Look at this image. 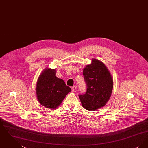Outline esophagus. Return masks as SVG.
<instances>
[{
    "instance_id": "obj_1",
    "label": "esophagus",
    "mask_w": 148,
    "mask_h": 148,
    "mask_svg": "<svg viewBox=\"0 0 148 148\" xmlns=\"http://www.w3.org/2000/svg\"><path fill=\"white\" fill-rule=\"evenodd\" d=\"M76 89H77V86L76 85L75 86H73L71 87L72 91H75Z\"/></svg>"
}]
</instances>
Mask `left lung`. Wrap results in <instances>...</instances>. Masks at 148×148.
<instances>
[{
    "label": "left lung",
    "instance_id": "left-lung-1",
    "mask_svg": "<svg viewBox=\"0 0 148 148\" xmlns=\"http://www.w3.org/2000/svg\"><path fill=\"white\" fill-rule=\"evenodd\" d=\"M86 92L79 95L85 109L94 111L106 106L110 98L113 88V80L105 64L98 59H92V63L83 69Z\"/></svg>",
    "mask_w": 148,
    "mask_h": 148
}]
</instances>
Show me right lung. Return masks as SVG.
Segmentation results:
<instances>
[{"label": "right lung", "mask_w": 148, "mask_h": 148, "mask_svg": "<svg viewBox=\"0 0 148 148\" xmlns=\"http://www.w3.org/2000/svg\"><path fill=\"white\" fill-rule=\"evenodd\" d=\"M56 69L46 68L39 77L36 94L40 104L54 109L60 105L65 96L71 92L70 87L62 79L56 77Z\"/></svg>", "instance_id": "right-lung-1"}]
</instances>
